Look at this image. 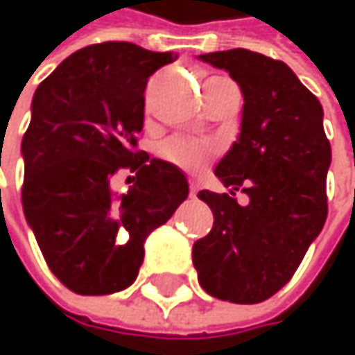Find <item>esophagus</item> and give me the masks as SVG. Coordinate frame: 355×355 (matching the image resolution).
<instances>
[{"instance_id": "obj_1", "label": "esophagus", "mask_w": 355, "mask_h": 355, "mask_svg": "<svg viewBox=\"0 0 355 355\" xmlns=\"http://www.w3.org/2000/svg\"><path fill=\"white\" fill-rule=\"evenodd\" d=\"M197 191H199L197 182H195V180H189V193H191V197H195V195H197Z\"/></svg>"}]
</instances>
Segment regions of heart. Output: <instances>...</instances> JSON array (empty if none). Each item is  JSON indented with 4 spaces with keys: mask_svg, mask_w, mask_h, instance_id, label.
<instances>
[{
    "mask_svg": "<svg viewBox=\"0 0 355 355\" xmlns=\"http://www.w3.org/2000/svg\"><path fill=\"white\" fill-rule=\"evenodd\" d=\"M160 156L182 171L199 173L216 156V146L209 141H199L189 137H173L166 144H162Z\"/></svg>",
    "mask_w": 355,
    "mask_h": 355,
    "instance_id": "b5f03b06",
    "label": "heart"
}]
</instances>
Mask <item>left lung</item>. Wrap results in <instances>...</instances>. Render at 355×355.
I'll list each match as a JSON object with an SVG mask.
<instances>
[{
    "instance_id": "obj_1",
    "label": "left lung",
    "mask_w": 355,
    "mask_h": 355,
    "mask_svg": "<svg viewBox=\"0 0 355 355\" xmlns=\"http://www.w3.org/2000/svg\"><path fill=\"white\" fill-rule=\"evenodd\" d=\"M243 90L241 137L216 168L228 193L199 191L214 228L193 245L201 288L214 298L257 304L296 273L327 220L331 144L319 98L277 59L248 49L201 55ZM234 190L249 197L239 206Z\"/></svg>"
}]
</instances>
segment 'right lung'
Instances as JSON below:
<instances>
[{
  "mask_svg": "<svg viewBox=\"0 0 355 355\" xmlns=\"http://www.w3.org/2000/svg\"><path fill=\"white\" fill-rule=\"evenodd\" d=\"M175 59L125 40L96 42L36 88L22 139V207L49 269L76 294L131 286L146 236L189 195L177 166L137 148L148 80ZM121 170L134 187L114 200L110 182Z\"/></svg>",
  "mask_w": 355,
  "mask_h": 355,
  "instance_id": "1",
  "label": "right lung"
}]
</instances>
